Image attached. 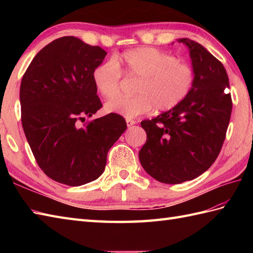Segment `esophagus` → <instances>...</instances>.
Masks as SVG:
<instances>
[{
  "instance_id": "esophagus-1",
  "label": "esophagus",
  "mask_w": 253,
  "mask_h": 253,
  "mask_svg": "<svg viewBox=\"0 0 253 253\" xmlns=\"http://www.w3.org/2000/svg\"><path fill=\"white\" fill-rule=\"evenodd\" d=\"M126 123H127V126H128V127H131V126L135 125L136 121H133V120H126Z\"/></svg>"
}]
</instances>
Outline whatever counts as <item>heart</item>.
<instances>
[{"mask_svg":"<svg viewBox=\"0 0 253 253\" xmlns=\"http://www.w3.org/2000/svg\"><path fill=\"white\" fill-rule=\"evenodd\" d=\"M122 69L127 77H138L136 96L115 95L119 89ZM98 92L105 99V112L126 118L157 111H169L184 101L193 87L195 72L186 63L178 62L170 53L154 47L127 51L95 67L92 74Z\"/></svg>","mask_w":253,"mask_h":253,"instance_id":"b5f03b06","label":"heart"}]
</instances>
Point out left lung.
<instances>
[{
	"label": "left lung",
	"mask_w": 253,
	"mask_h": 253,
	"mask_svg": "<svg viewBox=\"0 0 253 253\" xmlns=\"http://www.w3.org/2000/svg\"><path fill=\"white\" fill-rule=\"evenodd\" d=\"M195 83L177 106L141 122L147 142L139 151L143 169L158 181L180 184L203 174L221 151L232 114L229 80L223 64L187 38Z\"/></svg>",
	"instance_id": "1"
}]
</instances>
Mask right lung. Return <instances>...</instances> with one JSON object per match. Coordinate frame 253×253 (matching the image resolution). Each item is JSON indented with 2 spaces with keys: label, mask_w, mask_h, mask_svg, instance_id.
<instances>
[{
  "label": "right lung",
  "mask_w": 253,
  "mask_h": 253,
  "mask_svg": "<svg viewBox=\"0 0 253 253\" xmlns=\"http://www.w3.org/2000/svg\"><path fill=\"white\" fill-rule=\"evenodd\" d=\"M107 53L68 36L52 41L31 61L21 79V124L40 169L51 179L82 186L102 175L106 155L126 130L110 113L85 124L101 107L92 74Z\"/></svg>",
  "instance_id": "1"
}]
</instances>
